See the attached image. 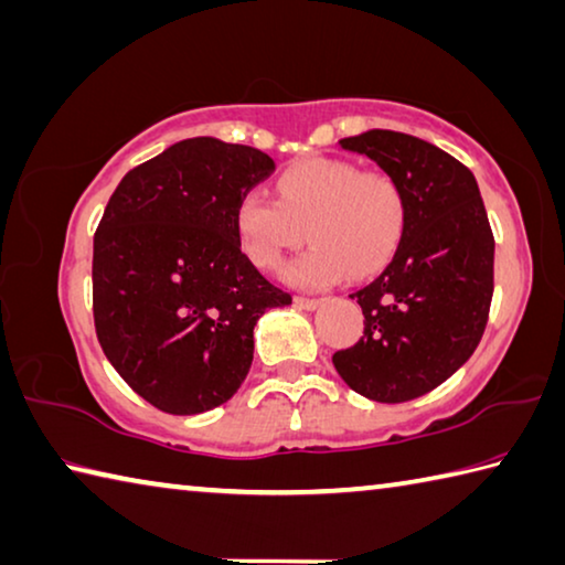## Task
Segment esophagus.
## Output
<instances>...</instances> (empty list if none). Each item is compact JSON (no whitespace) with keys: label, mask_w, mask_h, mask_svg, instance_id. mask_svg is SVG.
Here are the masks:
<instances>
[{"label":"esophagus","mask_w":565,"mask_h":565,"mask_svg":"<svg viewBox=\"0 0 565 565\" xmlns=\"http://www.w3.org/2000/svg\"><path fill=\"white\" fill-rule=\"evenodd\" d=\"M294 303L299 306V309H303V311H316L323 301L321 299H306V296H296Z\"/></svg>","instance_id":"1"}]
</instances>
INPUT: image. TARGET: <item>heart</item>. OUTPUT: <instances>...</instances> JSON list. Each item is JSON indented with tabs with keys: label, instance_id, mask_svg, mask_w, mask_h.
<instances>
[{
	"label": "heart",
	"instance_id": "heart-1",
	"mask_svg": "<svg viewBox=\"0 0 565 565\" xmlns=\"http://www.w3.org/2000/svg\"><path fill=\"white\" fill-rule=\"evenodd\" d=\"M276 194L242 198L234 230L244 254L264 271H279L309 234L313 247L286 271L301 289H323L345 271L373 274L403 237L405 200L385 172L345 160H303L281 172Z\"/></svg>",
	"mask_w": 565,
	"mask_h": 565
}]
</instances>
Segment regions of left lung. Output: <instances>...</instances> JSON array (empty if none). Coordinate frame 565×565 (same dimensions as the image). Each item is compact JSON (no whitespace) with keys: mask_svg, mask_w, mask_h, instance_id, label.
I'll return each mask as SVG.
<instances>
[{"mask_svg":"<svg viewBox=\"0 0 565 565\" xmlns=\"http://www.w3.org/2000/svg\"><path fill=\"white\" fill-rule=\"evenodd\" d=\"M397 182L405 227L393 262L351 294L363 335L333 353L345 385L375 403H407L469 361L494 294V237L469 168L433 142L395 130L338 140Z\"/></svg>","mask_w":565,"mask_h":565,"instance_id":"8db88e82","label":"left lung"}]
</instances>
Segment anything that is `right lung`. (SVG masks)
Masks as SVG:
<instances>
[{"label": "right lung", "instance_id": "right-lung-1", "mask_svg": "<svg viewBox=\"0 0 565 565\" xmlns=\"http://www.w3.org/2000/svg\"><path fill=\"white\" fill-rule=\"evenodd\" d=\"M266 152L190 138L132 168L94 237V321L110 365L152 407L198 415L237 393L254 326L291 296L256 271L234 210Z\"/></svg>", "mask_w": 565, "mask_h": 565}]
</instances>
